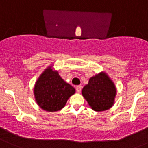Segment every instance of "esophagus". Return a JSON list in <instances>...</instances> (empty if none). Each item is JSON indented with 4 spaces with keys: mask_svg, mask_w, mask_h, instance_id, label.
<instances>
[{
    "mask_svg": "<svg viewBox=\"0 0 148 148\" xmlns=\"http://www.w3.org/2000/svg\"><path fill=\"white\" fill-rule=\"evenodd\" d=\"M76 89H77V92L80 93V92H81V90H82V86H81V85H78V86H76Z\"/></svg>",
    "mask_w": 148,
    "mask_h": 148,
    "instance_id": "1",
    "label": "esophagus"
}]
</instances>
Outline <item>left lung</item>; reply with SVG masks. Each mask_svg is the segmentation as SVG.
Returning <instances> with one entry per match:
<instances>
[{
    "label": "left lung",
    "mask_w": 148,
    "mask_h": 148,
    "mask_svg": "<svg viewBox=\"0 0 148 148\" xmlns=\"http://www.w3.org/2000/svg\"><path fill=\"white\" fill-rule=\"evenodd\" d=\"M82 94L91 108L102 112L111 108L114 104L117 89L114 83L105 71H101L91 77Z\"/></svg>",
    "instance_id": "left-lung-1"
}]
</instances>
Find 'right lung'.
I'll return each mask as SVG.
<instances>
[{"mask_svg": "<svg viewBox=\"0 0 148 148\" xmlns=\"http://www.w3.org/2000/svg\"><path fill=\"white\" fill-rule=\"evenodd\" d=\"M76 92L71 84L66 82L59 72L49 66L36 82L34 95L36 104L46 112L62 110L69 98Z\"/></svg>", "mask_w": 148, "mask_h": 148, "instance_id": "1", "label": "right lung"}]
</instances>
